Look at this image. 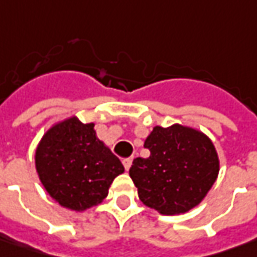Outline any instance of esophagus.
<instances>
[{
  "mask_svg": "<svg viewBox=\"0 0 257 257\" xmlns=\"http://www.w3.org/2000/svg\"><path fill=\"white\" fill-rule=\"evenodd\" d=\"M122 164H123V166H125V169H126V171H129V168H131V165H132V158L123 159V161H122Z\"/></svg>",
  "mask_w": 257,
  "mask_h": 257,
  "instance_id": "esophagus-1",
  "label": "esophagus"
}]
</instances>
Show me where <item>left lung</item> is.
<instances>
[{"mask_svg":"<svg viewBox=\"0 0 257 257\" xmlns=\"http://www.w3.org/2000/svg\"><path fill=\"white\" fill-rule=\"evenodd\" d=\"M144 146L149 158L134 159L129 169L144 205L182 215L205 199L219 175L216 148L206 134L181 123L155 126Z\"/></svg>","mask_w":257,"mask_h":257,"instance_id":"obj_1","label":"left lung"}]
</instances>
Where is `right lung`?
<instances>
[{"instance_id": "add662e5", "label": "right lung", "mask_w": 257, "mask_h": 257, "mask_svg": "<svg viewBox=\"0 0 257 257\" xmlns=\"http://www.w3.org/2000/svg\"><path fill=\"white\" fill-rule=\"evenodd\" d=\"M93 126L75 115L65 118L49 126L35 149L42 186L59 206L74 212L103 202L113 179L125 171Z\"/></svg>"}]
</instances>
